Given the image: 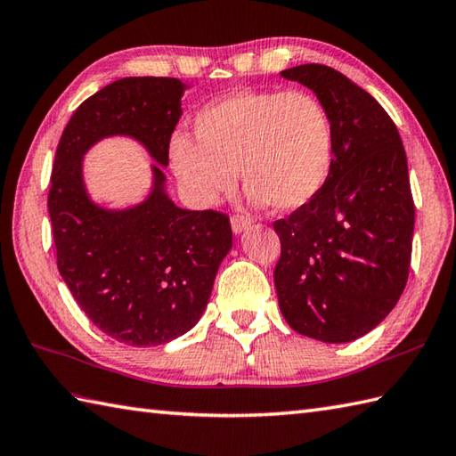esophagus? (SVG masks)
I'll use <instances>...</instances> for the list:
<instances>
[{"label":"esophagus","mask_w":456,"mask_h":456,"mask_svg":"<svg viewBox=\"0 0 456 456\" xmlns=\"http://www.w3.org/2000/svg\"><path fill=\"white\" fill-rule=\"evenodd\" d=\"M230 224H232V230L236 232V234H241V232L251 228V220L248 216H232L230 218Z\"/></svg>","instance_id":"obj_1"}]
</instances>
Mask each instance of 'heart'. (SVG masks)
Listing matches in <instances>:
<instances>
[{
	"label": "heart",
	"instance_id": "obj_1",
	"mask_svg": "<svg viewBox=\"0 0 456 456\" xmlns=\"http://www.w3.org/2000/svg\"><path fill=\"white\" fill-rule=\"evenodd\" d=\"M195 134L171 138L169 158L199 205L230 193L240 169L254 205L298 210L326 185L336 156L333 120L306 91H232L199 110Z\"/></svg>",
	"mask_w": 456,
	"mask_h": 456
}]
</instances>
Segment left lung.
Here are the masks:
<instances>
[{"mask_svg":"<svg viewBox=\"0 0 456 456\" xmlns=\"http://www.w3.org/2000/svg\"><path fill=\"white\" fill-rule=\"evenodd\" d=\"M281 76L326 105L336 156L318 197L273 222L279 306L302 336L347 343L377 328L406 287L416 216L406 150L379 101L338 69L302 64Z\"/></svg>","mask_w":456,"mask_h":456,"instance_id":"left-lung-1","label":"left lung"}]
</instances>
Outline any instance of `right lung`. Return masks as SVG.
Listing matches in <instances>:
<instances>
[{"label":"right lung","mask_w":456,"mask_h":456,"mask_svg":"<svg viewBox=\"0 0 456 456\" xmlns=\"http://www.w3.org/2000/svg\"><path fill=\"white\" fill-rule=\"evenodd\" d=\"M185 89L175 77H123L99 89L66 125L50 177L60 275L101 331L133 347L161 346L195 326L232 248L226 215L179 208L166 191ZM109 135L136 139L157 161L151 193L134 208L105 209L86 193L83 156Z\"/></svg>","instance_id":"right-lung-1"}]
</instances>
